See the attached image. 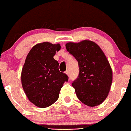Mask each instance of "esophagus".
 <instances>
[{
  "mask_svg": "<svg viewBox=\"0 0 131 131\" xmlns=\"http://www.w3.org/2000/svg\"><path fill=\"white\" fill-rule=\"evenodd\" d=\"M65 73H66V74H67V75H68V76H69V75H70V74H69V71H66Z\"/></svg>",
  "mask_w": 131,
  "mask_h": 131,
  "instance_id": "1",
  "label": "esophagus"
}]
</instances>
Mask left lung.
<instances>
[{
    "label": "left lung",
    "instance_id": "obj_1",
    "mask_svg": "<svg viewBox=\"0 0 131 131\" xmlns=\"http://www.w3.org/2000/svg\"><path fill=\"white\" fill-rule=\"evenodd\" d=\"M76 59L79 74L72 87L80 101L89 107L102 104L107 97L112 82V71L101 47L93 41L84 40L66 44Z\"/></svg>",
    "mask_w": 131,
    "mask_h": 131
}]
</instances>
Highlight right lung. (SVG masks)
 Returning <instances> with one entry per match:
<instances>
[{
    "label": "right lung",
    "mask_w": 131,
    "mask_h": 131,
    "mask_svg": "<svg viewBox=\"0 0 131 131\" xmlns=\"http://www.w3.org/2000/svg\"><path fill=\"white\" fill-rule=\"evenodd\" d=\"M60 49L59 43L43 42L35 45L27 56L21 72V82L29 101L37 107L46 108L54 104L59 96L68 77L59 70L54 59Z\"/></svg>",
    "instance_id": "obj_1"
}]
</instances>
